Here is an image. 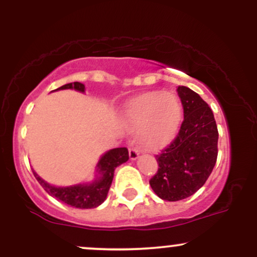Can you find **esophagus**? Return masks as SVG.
<instances>
[{"label":"esophagus","mask_w":257,"mask_h":257,"mask_svg":"<svg viewBox=\"0 0 257 257\" xmlns=\"http://www.w3.org/2000/svg\"><path fill=\"white\" fill-rule=\"evenodd\" d=\"M129 157H131L132 161H135L139 157V151L137 149H131L129 150Z\"/></svg>","instance_id":"esophagus-1"}]
</instances>
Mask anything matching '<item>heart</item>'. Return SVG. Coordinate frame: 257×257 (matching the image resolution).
<instances>
[{"label":"heart","instance_id":"b5f03b06","mask_svg":"<svg viewBox=\"0 0 257 257\" xmlns=\"http://www.w3.org/2000/svg\"><path fill=\"white\" fill-rule=\"evenodd\" d=\"M181 118V104L167 91L143 94L133 100L125 111L126 124L139 129L141 145L150 150L167 146L178 133Z\"/></svg>","mask_w":257,"mask_h":257}]
</instances>
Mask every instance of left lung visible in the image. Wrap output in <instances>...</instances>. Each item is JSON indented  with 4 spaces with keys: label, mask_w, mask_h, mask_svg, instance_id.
Returning a JSON list of instances; mask_svg holds the SVG:
<instances>
[{
    "label": "left lung",
    "mask_w": 257,
    "mask_h": 257,
    "mask_svg": "<svg viewBox=\"0 0 257 257\" xmlns=\"http://www.w3.org/2000/svg\"><path fill=\"white\" fill-rule=\"evenodd\" d=\"M184 120L176 138L156 156L158 170L150 180L159 198L176 202L205 184L217 158L219 132L214 113L196 91L180 85Z\"/></svg>",
    "instance_id": "1"
}]
</instances>
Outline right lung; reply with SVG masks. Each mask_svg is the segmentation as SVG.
I'll return each instance as SVG.
<instances>
[{
  "label": "right lung",
  "instance_id": "right-lung-1",
  "mask_svg": "<svg viewBox=\"0 0 257 257\" xmlns=\"http://www.w3.org/2000/svg\"><path fill=\"white\" fill-rule=\"evenodd\" d=\"M60 89H75L83 93L85 88L84 84L79 83V82H73V83L65 84L55 90ZM128 159V149H125V147L112 149L100 158L98 166H96V172H98L99 176L93 182L73 185L69 186V187H57V186L49 185L48 182L41 179L35 173V170H32V172H34L35 178L40 182V185L44 188V191L51 194L52 197L65 203V204L73 206V208L91 209L96 208L101 203H104L111 187L112 180H113L114 169L122 163H125Z\"/></svg>",
  "mask_w": 257,
  "mask_h": 257
}]
</instances>
